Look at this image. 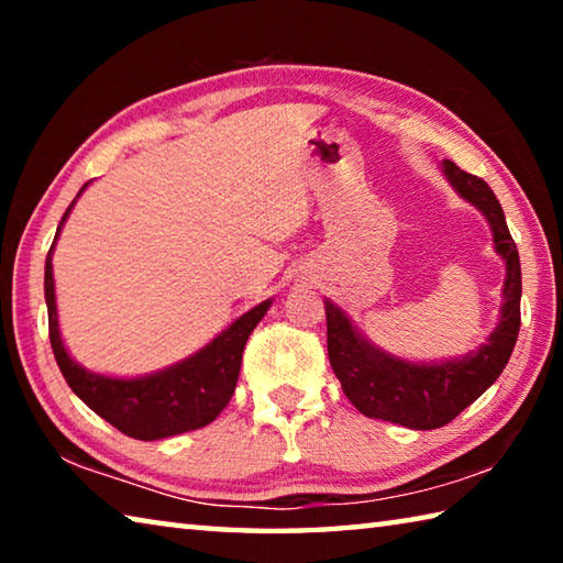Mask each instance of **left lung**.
I'll use <instances>...</instances> for the list:
<instances>
[{"label":"left lung","mask_w":563,"mask_h":563,"mask_svg":"<svg viewBox=\"0 0 563 563\" xmlns=\"http://www.w3.org/2000/svg\"><path fill=\"white\" fill-rule=\"evenodd\" d=\"M442 174L466 203L487 218L494 251L501 255L507 278L501 288L499 322L484 345L470 355L442 362H409L389 355L352 325L347 312L325 300L328 355L342 393L365 417L385 419L409 430H437L487 393L501 375L517 345L521 325V265L501 206L482 178L442 161Z\"/></svg>","instance_id":"1"}]
</instances>
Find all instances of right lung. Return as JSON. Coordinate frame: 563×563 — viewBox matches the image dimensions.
I'll return each instance as SVG.
<instances>
[{
  "label": "right lung",
  "mask_w": 563,
  "mask_h": 563,
  "mask_svg": "<svg viewBox=\"0 0 563 563\" xmlns=\"http://www.w3.org/2000/svg\"><path fill=\"white\" fill-rule=\"evenodd\" d=\"M89 184H84L76 198H79ZM66 208L59 228H56L54 243L49 247L44 265V298L49 310V340L66 385L84 405L91 407L99 417L117 427L119 432L133 437V440H164L180 432L198 430V427L211 424L231 402L235 393L238 375H241L243 347L255 325L263 320L273 300H263L241 318L233 320L221 335H216L206 347H201L186 360L176 362L158 373L141 377H109L91 373L71 360L69 350L64 347L59 332V316H56V295H54V268L52 253L62 225L69 218L71 208Z\"/></svg>",
  "instance_id": "add662e5"
}]
</instances>
